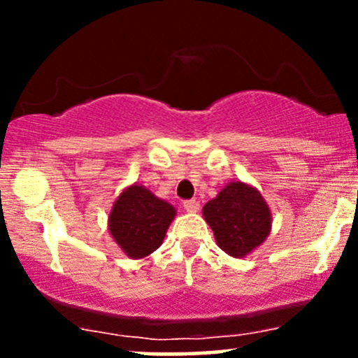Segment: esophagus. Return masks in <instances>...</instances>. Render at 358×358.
<instances>
[{
  "label": "esophagus",
  "mask_w": 358,
  "mask_h": 358,
  "mask_svg": "<svg viewBox=\"0 0 358 358\" xmlns=\"http://www.w3.org/2000/svg\"><path fill=\"white\" fill-rule=\"evenodd\" d=\"M183 207L185 210L190 213H196L200 210V203L196 200H187V202H183Z\"/></svg>",
  "instance_id": "esophagus-1"
}]
</instances>
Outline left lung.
Returning a JSON list of instances; mask_svg holds the SVG:
<instances>
[{
	"instance_id": "left-lung-1",
	"label": "left lung",
	"mask_w": 358,
	"mask_h": 358,
	"mask_svg": "<svg viewBox=\"0 0 358 358\" xmlns=\"http://www.w3.org/2000/svg\"><path fill=\"white\" fill-rule=\"evenodd\" d=\"M217 245L229 256L242 259L259 248L271 234L273 213L252 185L231 182L202 208Z\"/></svg>"
}]
</instances>
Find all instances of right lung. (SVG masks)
Returning <instances> with one entry per match:
<instances>
[{"mask_svg":"<svg viewBox=\"0 0 358 358\" xmlns=\"http://www.w3.org/2000/svg\"><path fill=\"white\" fill-rule=\"evenodd\" d=\"M176 208L139 183H133L114 200L108 229L129 259H143L163 244Z\"/></svg>","mask_w":358,"mask_h":358,"instance_id":"1","label":"right lung"}]
</instances>
